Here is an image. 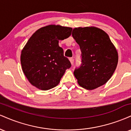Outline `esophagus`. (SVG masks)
Wrapping results in <instances>:
<instances>
[{"label": "esophagus", "mask_w": 131, "mask_h": 131, "mask_svg": "<svg viewBox=\"0 0 131 131\" xmlns=\"http://www.w3.org/2000/svg\"><path fill=\"white\" fill-rule=\"evenodd\" d=\"M70 63H71V64H72V65H73V63H74V59H73V58H70Z\"/></svg>", "instance_id": "obj_1"}]
</instances>
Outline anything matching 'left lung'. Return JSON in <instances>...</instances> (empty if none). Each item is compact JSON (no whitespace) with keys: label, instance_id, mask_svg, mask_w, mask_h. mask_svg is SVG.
<instances>
[{"label":"left lung","instance_id":"1","mask_svg":"<svg viewBox=\"0 0 131 131\" xmlns=\"http://www.w3.org/2000/svg\"><path fill=\"white\" fill-rule=\"evenodd\" d=\"M72 36L79 44L82 64L74 71L79 85L93 90L104 85L116 68L118 53L107 34L94 26L73 29Z\"/></svg>","mask_w":131,"mask_h":131}]
</instances>
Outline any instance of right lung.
Masks as SVG:
<instances>
[{
    "mask_svg": "<svg viewBox=\"0 0 131 131\" xmlns=\"http://www.w3.org/2000/svg\"><path fill=\"white\" fill-rule=\"evenodd\" d=\"M71 31L70 27L50 25L37 29L28 40L20 61L24 74L33 86L42 91L55 88L71 67L58 42L70 37Z\"/></svg>",
    "mask_w": 131,
    "mask_h": 131,
    "instance_id": "obj_1",
    "label": "right lung"
}]
</instances>
